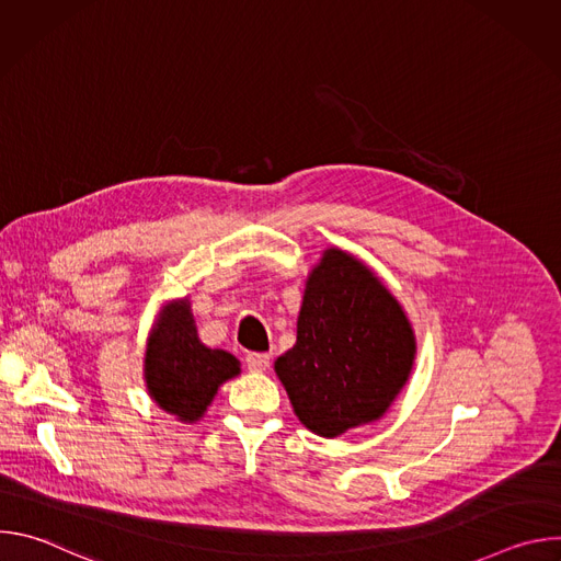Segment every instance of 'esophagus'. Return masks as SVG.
<instances>
[{
    "mask_svg": "<svg viewBox=\"0 0 561 561\" xmlns=\"http://www.w3.org/2000/svg\"><path fill=\"white\" fill-rule=\"evenodd\" d=\"M271 364V355H264V353H249L247 355V366L249 370L253 373H264Z\"/></svg>",
    "mask_w": 561,
    "mask_h": 561,
    "instance_id": "1",
    "label": "esophagus"
}]
</instances>
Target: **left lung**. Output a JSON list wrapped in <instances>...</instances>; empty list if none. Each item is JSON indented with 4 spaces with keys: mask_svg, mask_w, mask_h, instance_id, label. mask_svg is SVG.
<instances>
[{
    "mask_svg": "<svg viewBox=\"0 0 561 561\" xmlns=\"http://www.w3.org/2000/svg\"><path fill=\"white\" fill-rule=\"evenodd\" d=\"M417 355L411 319L377 273L337 247L306 277L297 342L275 359L297 420L340 437L381 420Z\"/></svg>",
    "mask_w": 561,
    "mask_h": 561,
    "instance_id": "left-lung-1",
    "label": "left lung"
}]
</instances>
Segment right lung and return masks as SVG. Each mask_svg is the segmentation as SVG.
I'll return each mask as SVG.
<instances>
[{
    "mask_svg": "<svg viewBox=\"0 0 561 561\" xmlns=\"http://www.w3.org/2000/svg\"><path fill=\"white\" fill-rule=\"evenodd\" d=\"M242 364L221 348H208L195 327L191 299L167 301L157 314L144 353V381L152 402L182 424L199 422L221 383Z\"/></svg>",
    "mask_w": 561,
    "mask_h": 561,
    "instance_id": "1",
    "label": "right lung"
}]
</instances>
